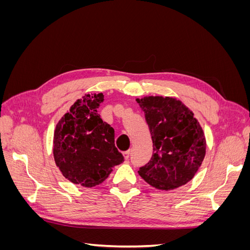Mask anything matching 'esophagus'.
Masks as SVG:
<instances>
[{
  "mask_svg": "<svg viewBox=\"0 0 250 250\" xmlns=\"http://www.w3.org/2000/svg\"><path fill=\"white\" fill-rule=\"evenodd\" d=\"M129 154H130V150L124 151V152H123V156H124L125 160H128V157H129Z\"/></svg>",
  "mask_w": 250,
  "mask_h": 250,
  "instance_id": "esophagus-1",
  "label": "esophagus"
}]
</instances>
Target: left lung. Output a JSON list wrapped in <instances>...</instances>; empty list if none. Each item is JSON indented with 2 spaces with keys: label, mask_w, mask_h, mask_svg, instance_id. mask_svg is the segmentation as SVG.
<instances>
[{
  "label": "left lung",
  "mask_w": 250,
  "mask_h": 250,
  "mask_svg": "<svg viewBox=\"0 0 250 250\" xmlns=\"http://www.w3.org/2000/svg\"><path fill=\"white\" fill-rule=\"evenodd\" d=\"M153 143L151 161L140 176L158 190L170 191L188 184L197 173L207 151L206 135L194 112L173 97L137 99Z\"/></svg>",
  "instance_id": "obj_1"
}]
</instances>
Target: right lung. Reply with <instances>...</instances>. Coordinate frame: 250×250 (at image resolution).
<instances>
[{"mask_svg":"<svg viewBox=\"0 0 250 250\" xmlns=\"http://www.w3.org/2000/svg\"><path fill=\"white\" fill-rule=\"evenodd\" d=\"M102 93L76 100L58 121L53 138V156L62 175L75 185L93 188L124 161L115 146V130L103 122L98 107Z\"/></svg>","mask_w":250,"mask_h":250,"instance_id":"add662e5","label":"right lung"}]
</instances>
